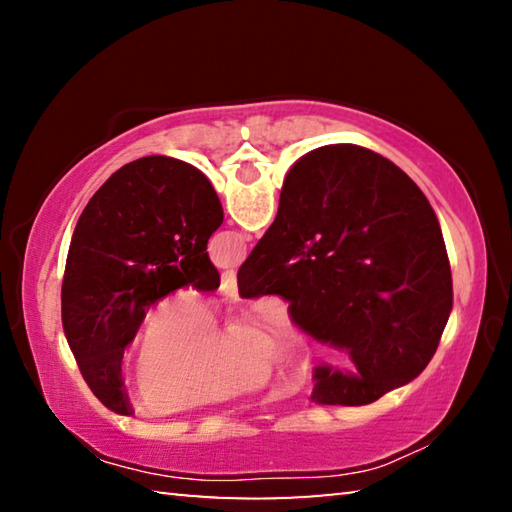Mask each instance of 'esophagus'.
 Returning <instances> with one entry per match:
<instances>
[{"label": "esophagus", "instance_id": "34e87169", "mask_svg": "<svg viewBox=\"0 0 512 512\" xmlns=\"http://www.w3.org/2000/svg\"><path fill=\"white\" fill-rule=\"evenodd\" d=\"M221 293L228 298H237V275L235 271H225L221 275Z\"/></svg>", "mask_w": 512, "mask_h": 512}]
</instances>
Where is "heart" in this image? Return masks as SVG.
Instances as JSON below:
<instances>
[{
  "instance_id": "b5f03b06",
  "label": "heart",
  "mask_w": 512,
  "mask_h": 512,
  "mask_svg": "<svg viewBox=\"0 0 512 512\" xmlns=\"http://www.w3.org/2000/svg\"><path fill=\"white\" fill-rule=\"evenodd\" d=\"M214 309L196 296L155 305L137 329L128 386L146 411H185L262 386L271 361L289 350L282 329L250 323L241 339L221 341Z\"/></svg>"
}]
</instances>
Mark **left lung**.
I'll return each mask as SVG.
<instances>
[{"mask_svg": "<svg viewBox=\"0 0 512 512\" xmlns=\"http://www.w3.org/2000/svg\"><path fill=\"white\" fill-rule=\"evenodd\" d=\"M223 223L214 187L192 164L149 155L85 205L69 244L60 314L79 370L117 415H131L121 357L149 307L178 289L216 291L207 241Z\"/></svg>", "mask_w": 512, "mask_h": 512, "instance_id": "8db88e82", "label": "left lung"}]
</instances>
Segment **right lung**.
I'll use <instances>...</instances> for the list:
<instances>
[{
  "label": "right lung",
  "instance_id": "right-lung-1",
  "mask_svg": "<svg viewBox=\"0 0 512 512\" xmlns=\"http://www.w3.org/2000/svg\"><path fill=\"white\" fill-rule=\"evenodd\" d=\"M239 296H282L314 339L357 375L320 366L314 400L363 406L427 368L452 314V268L420 187L354 144L323 146L284 180L266 235L237 273Z\"/></svg>",
  "mask_w": 512,
  "mask_h": 512
}]
</instances>
